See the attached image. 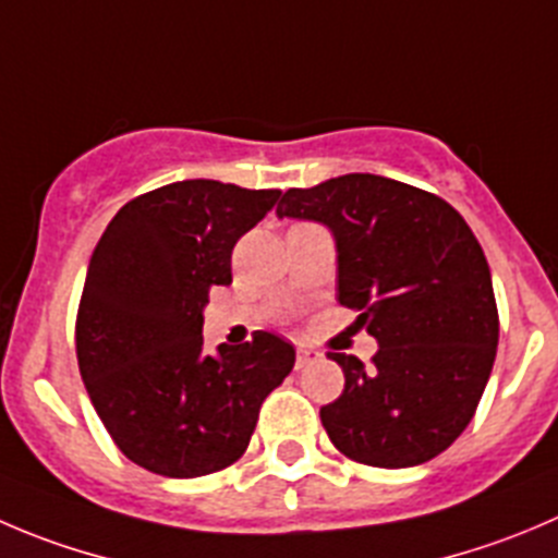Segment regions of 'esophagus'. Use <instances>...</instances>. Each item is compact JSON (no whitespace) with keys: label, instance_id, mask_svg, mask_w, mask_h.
Segmentation results:
<instances>
[{"label":"esophagus","instance_id":"34e87169","mask_svg":"<svg viewBox=\"0 0 558 558\" xmlns=\"http://www.w3.org/2000/svg\"><path fill=\"white\" fill-rule=\"evenodd\" d=\"M320 359H323L320 350H315V348H304V344H301L299 353H295V367L304 369V367H310V364L320 362Z\"/></svg>","mask_w":558,"mask_h":558}]
</instances>
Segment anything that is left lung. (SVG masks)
<instances>
[{
	"mask_svg": "<svg viewBox=\"0 0 558 558\" xmlns=\"http://www.w3.org/2000/svg\"><path fill=\"white\" fill-rule=\"evenodd\" d=\"M276 216L326 225L337 301L378 339L373 367L328 353L344 391L320 408L344 458L408 469L452 447L474 418L498 344L485 252L441 196L380 174L284 191Z\"/></svg>",
	"mask_w": 558,
	"mask_h": 558,
	"instance_id": "1",
	"label": "left lung"
}]
</instances>
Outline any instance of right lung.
<instances>
[{
	"label": "right lung",
	"mask_w": 558,
	"mask_h": 558,
	"mask_svg": "<svg viewBox=\"0 0 558 558\" xmlns=\"http://www.w3.org/2000/svg\"><path fill=\"white\" fill-rule=\"evenodd\" d=\"M279 189L180 180L117 210L89 257L76 317L87 395L120 452L153 474L191 480L246 452L259 405L295 348L257 331L203 350V312L232 282V248Z\"/></svg>",
	"instance_id": "right-lung-1"
}]
</instances>
